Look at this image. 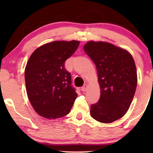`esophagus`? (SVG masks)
<instances>
[{
  "instance_id": "34e87169",
  "label": "esophagus",
  "mask_w": 153,
  "mask_h": 153,
  "mask_svg": "<svg viewBox=\"0 0 153 153\" xmlns=\"http://www.w3.org/2000/svg\"><path fill=\"white\" fill-rule=\"evenodd\" d=\"M87 88H88V85L87 84H85V85H83L82 87H81V91H83V92H84V91H85L87 90Z\"/></svg>"
}]
</instances>
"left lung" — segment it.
Wrapping results in <instances>:
<instances>
[{
    "label": "left lung",
    "mask_w": 153,
    "mask_h": 153,
    "mask_svg": "<svg viewBox=\"0 0 153 153\" xmlns=\"http://www.w3.org/2000/svg\"><path fill=\"white\" fill-rule=\"evenodd\" d=\"M97 68L100 97L92 104V118L114 122L128 111L137 85L134 60L126 50L104 42L90 41L83 47Z\"/></svg>",
    "instance_id": "obj_1"
}]
</instances>
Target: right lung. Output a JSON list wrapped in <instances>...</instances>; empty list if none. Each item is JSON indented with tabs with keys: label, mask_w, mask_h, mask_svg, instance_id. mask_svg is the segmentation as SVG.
<instances>
[{
	"label": "right lung",
	"mask_w": 153,
	"mask_h": 153,
	"mask_svg": "<svg viewBox=\"0 0 153 153\" xmlns=\"http://www.w3.org/2000/svg\"><path fill=\"white\" fill-rule=\"evenodd\" d=\"M79 43L76 40L52 42L37 48L29 58L25 69L26 92L39 116L56 119L70 112L77 94L65 62Z\"/></svg>",
	"instance_id": "right-lung-1"
}]
</instances>
